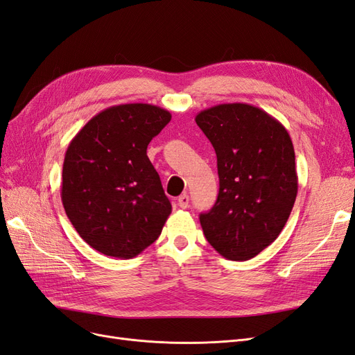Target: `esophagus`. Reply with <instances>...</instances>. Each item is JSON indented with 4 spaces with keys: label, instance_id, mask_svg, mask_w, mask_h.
I'll use <instances>...</instances> for the list:
<instances>
[{
    "label": "esophagus",
    "instance_id": "1",
    "mask_svg": "<svg viewBox=\"0 0 355 355\" xmlns=\"http://www.w3.org/2000/svg\"><path fill=\"white\" fill-rule=\"evenodd\" d=\"M178 204H179L180 209H187L189 206V197H188V194H182L178 198Z\"/></svg>",
    "mask_w": 355,
    "mask_h": 355
}]
</instances>
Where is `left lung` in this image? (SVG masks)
Here are the masks:
<instances>
[{
	"mask_svg": "<svg viewBox=\"0 0 355 355\" xmlns=\"http://www.w3.org/2000/svg\"><path fill=\"white\" fill-rule=\"evenodd\" d=\"M196 123L218 157L219 194L200 214L207 241L230 261H249L283 231L297 194L295 149L284 125L261 108L222 103Z\"/></svg>",
	"mask_w": 355,
	"mask_h": 355,
	"instance_id": "1",
	"label": "left lung"
}]
</instances>
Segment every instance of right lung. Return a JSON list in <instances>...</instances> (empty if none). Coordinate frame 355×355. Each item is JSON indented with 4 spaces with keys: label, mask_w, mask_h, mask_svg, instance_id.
<instances>
[{
    "label": "right lung",
    "mask_w": 355,
    "mask_h": 355,
    "mask_svg": "<svg viewBox=\"0 0 355 355\" xmlns=\"http://www.w3.org/2000/svg\"><path fill=\"white\" fill-rule=\"evenodd\" d=\"M170 120L155 105H116L71 141L60 197L73 228L94 250L130 259L159 237L171 204L146 148Z\"/></svg>",
    "instance_id": "add662e5"
}]
</instances>
